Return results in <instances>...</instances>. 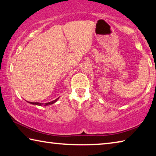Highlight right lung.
I'll return each instance as SVG.
<instances>
[{
    "label": "right lung",
    "instance_id": "1",
    "mask_svg": "<svg viewBox=\"0 0 156 156\" xmlns=\"http://www.w3.org/2000/svg\"><path fill=\"white\" fill-rule=\"evenodd\" d=\"M59 98H60V97H59ZM59 98H56V100H53V101H51V102H47V103H44V104L41 103V102H29V103H30V104L35 105H38V106H42V105H43V106H47V105H52V104L55 103V102H56L57 101V100L59 99Z\"/></svg>",
    "mask_w": 156,
    "mask_h": 156
}]
</instances>
